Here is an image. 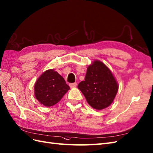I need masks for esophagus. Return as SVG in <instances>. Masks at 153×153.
<instances>
[{
	"label": "esophagus",
	"mask_w": 153,
	"mask_h": 153,
	"mask_svg": "<svg viewBox=\"0 0 153 153\" xmlns=\"http://www.w3.org/2000/svg\"><path fill=\"white\" fill-rule=\"evenodd\" d=\"M77 86V83H70V88H75Z\"/></svg>",
	"instance_id": "1"
}]
</instances>
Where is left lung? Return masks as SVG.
Masks as SVG:
<instances>
[{
  "mask_svg": "<svg viewBox=\"0 0 153 153\" xmlns=\"http://www.w3.org/2000/svg\"><path fill=\"white\" fill-rule=\"evenodd\" d=\"M78 88L92 108L102 110L112 104L119 89L118 83L111 71L100 60H95L87 67L85 81Z\"/></svg>",
  "mask_w": 153,
  "mask_h": 153,
  "instance_id": "left-lung-1",
  "label": "left lung"
}]
</instances>
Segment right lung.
<instances>
[{
    "label": "right lung",
    "mask_w": 153,
    "mask_h": 153,
    "mask_svg": "<svg viewBox=\"0 0 153 153\" xmlns=\"http://www.w3.org/2000/svg\"><path fill=\"white\" fill-rule=\"evenodd\" d=\"M70 89L60 74L50 69L45 71L34 85V95L38 101L46 107L56 104Z\"/></svg>",
    "instance_id": "obj_1"
}]
</instances>
